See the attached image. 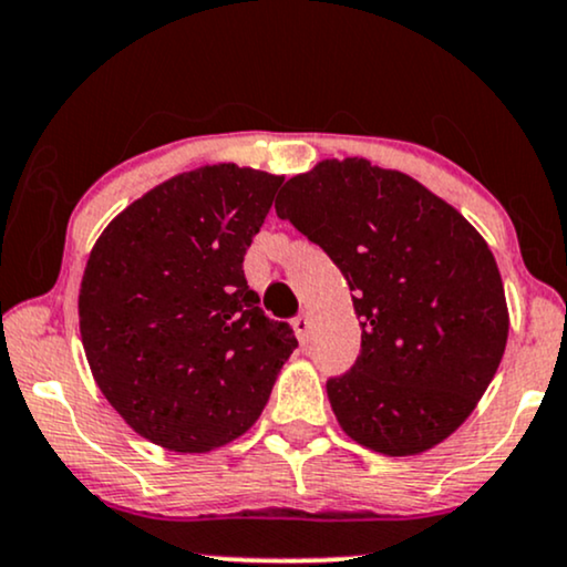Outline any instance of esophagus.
<instances>
[{"label":"esophagus","mask_w":567,"mask_h":567,"mask_svg":"<svg viewBox=\"0 0 567 567\" xmlns=\"http://www.w3.org/2000/svg\"><path fill=\"white\" fill-rule=\"evenodd\" d=\"M292 329H296L298 340L306 342L308 332H311V319H308V313H298V317L292 319Z\"/></svg>","instance_id":"esophagus-1"}]
</instances>
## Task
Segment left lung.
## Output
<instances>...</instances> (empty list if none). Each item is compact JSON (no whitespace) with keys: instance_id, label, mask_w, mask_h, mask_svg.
Wrapping results in <instances>:
<instances>
[{"instance_id":"1","label":"left lung","mask_w":567,"mask_h":567,"mask_svg":"<svg viewBox=\"0 0 567 567\" xmlns=\"http://www.w3.org/2000/svg\"><path fill=\"white\" fill-rule=\"evenodd\" d=\"M275 209L353 290L361 355L327 382L342 432L390 457L447 440L497 374L511 327L486 240L411 175L358 156L290 177Z\"/></svg>"}]
</instances>
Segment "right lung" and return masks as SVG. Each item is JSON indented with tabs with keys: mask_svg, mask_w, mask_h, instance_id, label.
Returning a JSON list of instances; mask_svg holds the SVG:
<instances>
[{
	"mask_svg": "<svg viewBox=\"0 0 567 567\" xmlns=\"http://www.w3.org/2000/svg\"><path fill=\"white\" fill-rule=\"evenodd\" d=\"M282 181L238 164L183 172L91 248L78 296L91 374L133 432L172 453L246 434L298 346L243 275Z\"/></svg>",
	"mask_w": 567,
	"mask_h": 567,
	"instance_id": "add662e5",
	"label": "right lung"
}]
</instances>
